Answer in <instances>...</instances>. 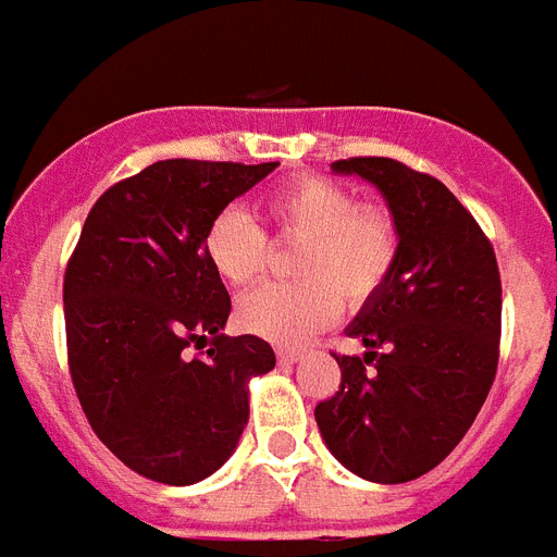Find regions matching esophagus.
I'll use <instances>...</instances> for the list:
<instances>
[{"label":"esophagus","mask_w":557,"mask_h":557,"mask_svg":"<svg viewBox=\"0 0 557 557\" xmlns=\"http://www.w3.org/2000/svg\"><path fill=\"white\" fill-rule=\"evenodd\" d=\"M301 358H305V352H301V350L278 347V361H282V364H296V361H301Z\"/></svg>","instance_id":"esophagus-1"}]
</instances>
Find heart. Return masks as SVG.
Returning <instances> with one entry per match:
<instances>
[{
    "mask_svg": "<svg viewBox=\"0 0 557 557\" xmlns=\"http://www.w3.org/2000/svg\"><path fill=\"white\" fill-rule=\"evenodd\" d=\"M284 242H301L296 284H264L236 307L238 327L275 344H301L330 327L342 301L361 310L387 287L401 256V230L387 207L358 205L333 178L301 176L268 201ZM268 236L242 207H224L205 230V256L230 287H247L268 268Z\"/></svg>",
    "mask_w": 557,
    "mask_h": 557,
    "instance_id": "obj_1",
    "label": "heart"
}]
</instances>
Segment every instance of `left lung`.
<instances>
[{
  "instance_id": "obj_1",
  "label": "left lung",
  "mask_w": 557,
  "mask_h": 557,
  "mask_svg": "<svg viewBox=\"0 0 557 557\" xmlns=\"http://www.w3.org/2000/svg\"><path fill=\"white\" fill-rule=\"evenodd\" d=\"M333 173L379 187L401 230V256L387 287L347 327L367 352L335 356L342 387L315 407V421L347 470L404 484L458 447L493 387L498 261L470 210L438 178L381 156L342 159Z\"/></svg>"
}]
</instances>
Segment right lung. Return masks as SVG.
<instances>
[{
    "label": "right lung",
    "instance_id": "1",
    "mask_svg": "<svg viewBox=\"0 0 557 557\" xmlns=\"http://www.w3.org/2000/svg\"><path fill=\"white\" fill-rule=\"evenodd\" d=\"M275 168L150 164L99 196L67 261L73 387L99 441L150 481L213 475L245 433L247 384L275 367L264 338L224 335L230 296L205 256L213 215Z\"/></svg>",
    "mask_w": 557,
    "mask_h": 557
}]
</instances>
